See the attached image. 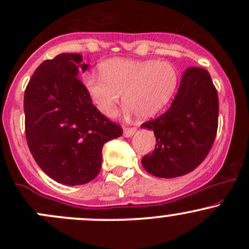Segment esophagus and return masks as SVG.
Segmentation results:
<instances>
[{"mask_svg": "<svg viewBox=\"0 0 249 249\" xmlns=\"http://www.w3.org/2000/svg\"><path fill=\"white\" fill-rule=\"evenodd\" d=\"M136 132V127H124V136L131 137Z\"/></svg>", "mask_w": 249, "mask_h": 249, "instance_id": "obj_1", "label": "esophagus"}]
</instances>
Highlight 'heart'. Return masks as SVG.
<instances>
[{"label":"heart","mask_w":249,"mask_h":249,"mask_svg":"<svg viewBox=\"0 0 249 249\" xmlns=\"http://www.w3.org/2000/svg\"><path fill=\"white\" fill-rule=\"evenodd\" d=\"M100 70L101 76H89L85 87L96 108L106 117L115 114L123 94L125 110L147 119L166 106L177 88V72L165 61L110 59Z\"/></svg>","instance_id":"obj_1"}]
</instances>
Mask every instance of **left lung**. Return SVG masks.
Segmentation results:
<instances>
[{
  "mask_svg": "<svg viewBox=\"0 0 249 249\" xmlns=\"http://www.w3.org/2000/svg\"><path fill=\"white\" fill-rule=\"evenodd\" d=\"M218 113V92L208 71L189 67L171 107L142 124L154 131L157 140L153 153L142 158L145 171L155 177L175 178L196 169L217 136Z\"/></svg>",
  "mask_w": 249,
  "mask_h": 249,
  "instance_id": "obj_1",
  "label": "left lung"
}]
</instances>
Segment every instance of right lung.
I'll use <instances>...</instances> for the list:
<instances>
[{"instance_id": "1", "label": "right lung", "mask_w": 249, "mask_h": 249, "mask_svg": "<svg viewBox=\"0 0 249 249\" xmlns=\"http://www.w3.org/2000/svg\"><path fill=\"white\" fill-rule=\"evenodd\" d=\"M82 55L59 54L36 69L25 89V136L37 165L56 182L89 183L99 175L102 147L122 136L119 124L92 104L78 72Z\"/></svg>"}]
</instances>
